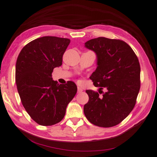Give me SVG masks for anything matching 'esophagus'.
Segmentation results:
<instances>
[{"instance_id": "34e87169", "label": "esophagus", "mask_w": 157, "mask_h": 157, "mask_svg": "<svg viewBox=\"0 0 157 157\" xmlns=\"http://www.w3.org/2000/svg\"><path fill=\"white\" fill-rule=\"evenodd\" d=\"M83 91V90H82V89H81L80 87H78V93H81V92H82Z\"/></svg>"}]
</instances>
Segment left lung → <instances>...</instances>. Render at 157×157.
Listing matches in <instances>:
<instances>
[{"instance_id": "8db88e82", "label": "left lung", "mask_w": 157, "mask_h": 157, "mask_svg": "<svg viewBox=\"0 0 157 157\" xmlns=\"http://www.w3.org/2000/svg\"><path fill=\"white\" fill-rule=\"evenodd\" d=\"M94 51L97 68L90 79L94 86L105 88L98 92L86 90L88 103L84 105L86 119L100 127L117 125L134 108L140 87V66L132 48L120 40L99 37L85 43Z\"/></svg>"}]
</instances>
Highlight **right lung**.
<instances>
[{
  "label": "right lung",
  "mask_w": 157,
  "mask_h": 157,
  "mask_svg": "<svg viewBox=\"0 0 157 157\" xmlns=\"http://www.w3.org/2000/svg\"><path fill=\"white\" fill-rule=\"evenodd\" d=\"M70 42L54 36L37 38L23 47L17 59L15 81L22 105L40 125L60 122L77 93L73 82L59 84L52 78L54 68L62 65Z\"/></svg>",
  "instance_id": "right-lung-1"
}]
</instances>
